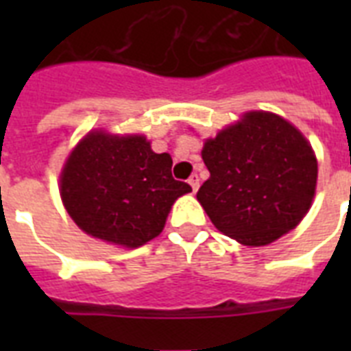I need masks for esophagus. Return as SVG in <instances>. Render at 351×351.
<instances>
[{"mask_svg":"<svg viewBox=\"0 0 351 351\" xmlns=\"http://www.w3.org/2000/svg\"><path fill=\"white\" fill-rule=\"evenodd\" d=\"M189 186H191L193 193L198 191V187H200V178H198V175H191V178H189Z\"/></svg>","mask_w":351,"mask_h":351,"instance_id":"1","label":"esophagus"}]
</instances>
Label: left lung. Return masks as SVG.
I'll list each match as a JSON object with an SVG mask.
<instances>
[{
  "mask_svg": "<svg viewBox=\"0 0 351 351\" xmlns=\"http://www.w3.org/2000/svg\"><path fill=\"white\" fill-rule=\"evenodd\" d=\"M209 178L197 198L215 224L244 245H266L304 219L317 160L299 129L271 112L244 118L204 143Z\"/></svg>",
  "mask_w": 351,
  "mask_h": 351,
  "instance_id": "1",
  "label": "left lung"
}]
</instances>
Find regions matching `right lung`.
Listing matches in <instances>:
<instances>
[{
  "mask_svg": "<svg viewBox=\"0 0 351 351\" xmlns=\"http://www.w3.org/2000/svg\"><path fill=\"white\" fill-rule=\"evenodd\" d=\"M173 160L143 136L89 132L62 173V200L87 234L138 247L162 233L171 206L191 191L171 175Z\"/></svg>",
  "mask_w": 351,
  "mask_h": 351,
  "instance_id": "obj_1",
  "label": "right lung"
}]
</instances>
